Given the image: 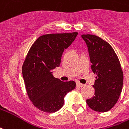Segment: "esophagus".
Returning a JSON list of instances; mask_svg holds the SVG:
<instances>
[{
  "label": "esophagus",
  "mask_w": 129,
  "mask_h": 129,
  "mask_svg": "<svg viewBox=\"0 0 129 129\" xmlns=\"http://www.w3.org/2000/svg\"><path fill=\"white\" fill-rule=\"evenodd\" d=\"M77 86H78V87H83V86H84L83 84L80 83H77Z\"/></svg>",
  "instance_id": "obj_1"
}]
</instances>
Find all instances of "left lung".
Instances as JSON below:
<instances>
[{"label":"left lung","mask_w":129,"mask_h":129,"mask_svg":"<svg viewBox=\"0 0 129 129\" xmlns=\"http://www.w3.org/2000/svg\"><path fill=\"white\" fill-rule=\"evenodd\" d=\"M88 49L91 68L97 75L94 96L86 101L94 111L106 112L118 102L123 85V72L118 56L108 42L94 35H82Z\"/></svg>","instance_id":"left-lung-1"}]
</instances>
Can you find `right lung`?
<instances>
[{
  "instance_id": "1",
  "label": "right lung",
  "mask_w": 129,
  "mask_h": 129,
  "mask_svg": "<svg viewBox=\"0 0 129 129\" xmlns=\"http://www.w3.org/2000/svg\"><path fill=\"white\" fill-rule=\"evenodd\" d=\"M77 32L42 35L30 47L22 66L26 90L35 107L47 113L59 110L64 97L76 83L55 78L52 70L59 67L63 52L72 44Z\"/></svg>"
}]
</instances>
